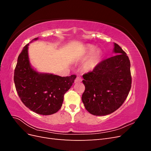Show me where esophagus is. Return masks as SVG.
<instances>
[{
	"label": "esophagus",
	"mask_w": 151,
	"mask_h": 151,
	"mask_svg": "<svg viewBox=\"0 0 151 151\" xmlns=\"http://www.w3.org/2000/svg\"><path fill=\"white\" fill-rule=\"evenodd\" d=\"M82 81H83V79H82L81 77H77V78L75 79V81H74V83H81V82H82Z\"/></svg>",
	"instance_id": "esophagus-1"
}]
</instances>
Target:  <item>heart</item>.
I'll return each instance as SVG.
<instances>
[{
  "mask_svg": "<svg viewBox=\"0 0 151 151\" xmlns=\"http://www.w3.org/2000/svg\"><path fill=\"white\" fill-rule=\"evenodd\" d=\"M86 52L87 54L89 55L90 57L85 62L84 68L86 70H93L98 64L100 57H101V52L92 45L87 46Z\"/></svg>",
  "mask_w": 151,
  "mask_h": 151,
  "instance_id": "obj_1",
  "label": "heart"
}]
</instances>
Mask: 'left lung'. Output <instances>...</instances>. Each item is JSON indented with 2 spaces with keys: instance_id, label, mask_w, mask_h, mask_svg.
Masks as SVG:
<instances>
[{
  "instance_id": "1",
  "label": "left lung",
  "mask_w": 151,
  "mask_h": 151,
  "mask_svg": "<svg viewBox=\"0 0 151 151\" xmlns=\"http://www.w3.org/2000/svg\"><path fill=\"white\" fill-rule=\"evenodd\" d=\"M113 52L115 56L100 62L92 72L83 76L86 88L82 101L93 115L104 116L116 111L124 103L131 88L129 57L115 43Z\"/></svg>"
}]
</instances>
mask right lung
Masks as SVG:
<instances>
[{
	"mask_svg": "<svg viewBox=\"0 0 151 151\" xmlns=\"http://www.w3.org/2000/svg\"><path fill=\"white\" fill-rule=\"evenodd\" d=\"M28 46L29 43L19 54L14 70L17 93L21 101L31 111L40 115H52L62 107L63 96L74 83L76 76L60 77L38 72L31 65Z\"/></svg>",
	"mask_w": 151,
	"mask_h": 151,
	"instance_id": "add662e5",
	"label": "right lung"
}]
</instances>
